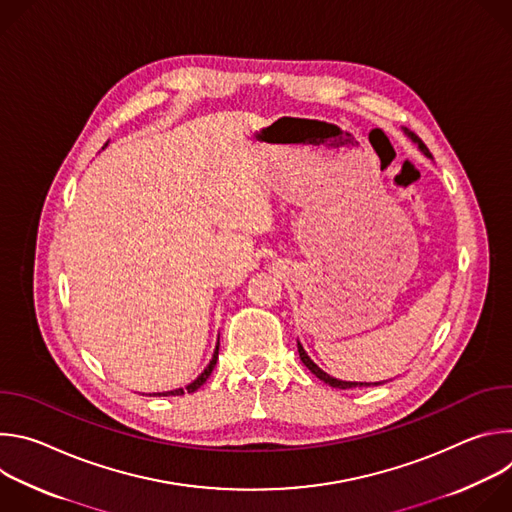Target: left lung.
I'll return each instance as SVG.
<instances>
[{"instance_id":"left-lung-1","label":"left lung","mask_w":512,"mask_h":512,"mask_svg":"<svg viewBox=\"0 0 512 512\" xmlns=\"http://www.w3.org/2000/svg\"><path fill=\"white\" fill-rule=\"evenodd\" d=\"M409 135H411V139L419 145V148H421V152L423 154H427L429 156V150L425 148V143L415 135V133H411V131H407ZM298 352H300V358H302V362L306 364V367L320 379V381H324L326 385H330V387H334V389H354V387H371V383H348V381H338V379H334V377H330V375H326L320 367H318V364H314V360L306 354V350H304V346L298 342ZM375 385H379V383H375Z\"/></svg>"}]
</instances>
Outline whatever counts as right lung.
<instances>
[{"label": "right lung", "instance_id": "obj_1", "mask_svg": "<svg viewBox=\"0 0 512 512\" xmlns=\"http://www.w3.org/2000/svg\"><path fill=\"white\" fill-rule=\"evenodd\" d=\"M216 358H218V342H216V348H214V354H212V360H210V364L208 367L204 369V373L194 381V383H190L186 389H176V391H168V393H158L160 397L164 395V397H168V395H184V393H194L196 389H200L204 383H206V379L210 377V373H212V369H214V364H216Z\"/></svg>", "mask_w": 512, "mask_h": 512}]
</instances>
